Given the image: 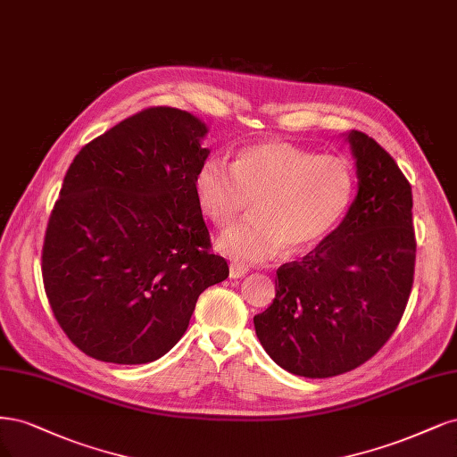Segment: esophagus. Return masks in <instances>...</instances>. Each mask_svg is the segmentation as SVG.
Listing matches in <instances>:
<instances>
[{"label":"esophagus","mask_w":457,"mask_h":457,"mask_svg":"<svg viewBox=\"0 0 457 457\" xmlns=\"http://www.w3.org/2000/svg\"><path fill=\"white\" fill-rule=\"evenodd\" d=\"M246 273H248V268H246V266H241V263H237V262L229 263V277H231V278H241V277H245Z\"/></svg>","instance_id":"1"}]
</instances>
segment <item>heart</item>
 Instances as JSON below:
<instances>
[{
    "instance_id": "heart-1",
    "label": "heart",
    "mask_w": 457,
    "mask_h": 457,
    "mask_svg": "<svg viewBox=\"0 0 457 457\" xmlns=\"http://www.w3.org/2000/svg\"><path fill=\"white\" fill-rule=\"evenodd\" d=\"M355 170L342 155H317L283 140L256 142L233 165L204 159L194 176L195 199L218 226H231L254 199V216L220 235L218 248L239 262L303 253L340 226L355 197Z\"/></svg>"
}]
</instances>
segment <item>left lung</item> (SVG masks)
Segmentation results:
<instances>
[{
    "instance_id": "1",
    "label": "left lung",
    "mask_w": 457,
    "mask_h": 457,
    "mask_svg": "<svg viewBox=\"0 0 457 457\" xmlns=\"http://www.w3.org/2000/svg\"><path fill=\"white\" fill-rule=\"evenodd\" d=\"M357 197L328 237L277 270L275 300L254 317L268 355L290 374L332 378L384 347L406 309L416 266L411 187L364 132L347 135Z\"/></svg>"
}]
</instances>
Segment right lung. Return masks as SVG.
I'll return each instance as SVG.
<instances>
[{"label": "right lung", "instance_id": "right-lung-1", "mask_svg": "<svg viewBox=\"0 0 457 457\" xmlns=\"http://www.w3.org/2000/svg\"><path fill=\"white\" fill-rule=\"evenodd\" d=\"M209 129L187 112L142 110L81 148L41 253L58 325L85 355L145 364L184 336L199 294L229 275L211 253L194 176Z\"/></svg>", "mask_w": 457, "mask_h": 457}]
</instances>
